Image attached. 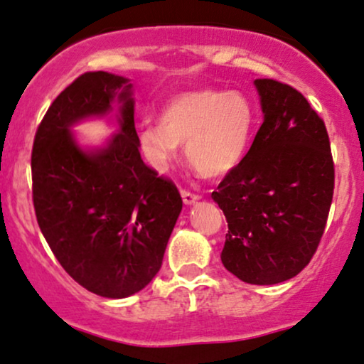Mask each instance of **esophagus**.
<instances>
[{"label": "esophagus", "instance_id": "34e87169", "mask_svg": "<svg viewBox=\"0 0 364 364\" xmlns=\"http://www.w3.org/2000/svg\"><path fill=\"white\" fill-rule=\"evenodd\" d=\"M181 198H183V201H185V205H193L200 200V196L195 193H190V191H186V190H181Z\"/></svg>", "mask_w": 364, "mask_h": 364}]
</instances>
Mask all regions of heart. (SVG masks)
<instances>
[{
  "label": "heart",
  "mask_w": 364,
  "mask_h": 364,
  "mask_svg": "<svg viewBox=\"0 0 364 364\" xmlns=\"http://www.w3.org/2000/svg\"><path fill=\"white\" fill-rule=\"evenodd\" d=\"M256 110L240 91L195 90L171 98L161 110V124L139 134L144 161L166 173L179 157V144L193 168L207 178H220L242 163L251 146Z\"/></svg>",
  "instance_id": "heart-1"
}]
</instances>
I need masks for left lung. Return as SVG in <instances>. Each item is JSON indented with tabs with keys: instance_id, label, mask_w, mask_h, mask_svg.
Listing matches in <instances>:
<instances>
[{
	"instance_id": "obj_1",
	"label": "left lung",
	"mask_w": 364,
	"mask_h": 364,
	"mask_svg": "<svg viewBox=\"0 0 364 364\" xmlns=\"http://www.w3.org/2000/svg\"><path fill=\"white\" fill-rule=\"evenodd\" d=\"M262 125L212 198L229 225L220 259L251 284H277L312 259L334 193L329 135L305 96L273 80L254 81Z\"/></svg>"
}]
</instances>
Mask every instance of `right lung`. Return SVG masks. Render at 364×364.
<instances>
[{
	"instance_id": "1",
	"label": "right lung",
	"mask_w": 364,
	"mask_h": 364,
	"mask_svg": "<svg viewBox=\"0 0 364 364\" xmlns=\"http://www.w3.org/2000/svg\"><path fill=\"white\" fill-rule=\"evenodd\" d=\"M134 85L86 73L54 100L33 140V207L52 252L86 290L127 299L163 264L183 200L144 164L135 132ZM114 115L119 130L82 146L74 124Z\"/></svg>"
}]
</instances>
